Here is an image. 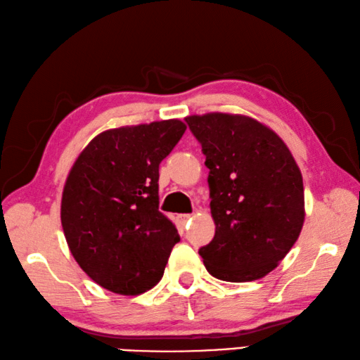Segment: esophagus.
Instances as JSON below:
<instances>
[{
    "label": "esophagus",
    "mask_w": 360,
    "mask_h": 360,
    "mask_svg": "<svg viewBox=\"0 0 360 360\" xmlns=\"http://www.w3.org/2000/svg\"><path fill=\"white\" fill-rule=\"evenodd\" d=\"M191 221V215H176V224L180 228H185V226Z\"/></svg>",
    "instance_id": "esophagus-1"
}]
</instances>
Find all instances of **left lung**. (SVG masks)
Instances as JSON below:
<instances>
[{
	"label": "left lung",
	"mask_w": 360,
	"mask_h": 360,
	"mask_svg": "<svg viewBox=\"0 0 360 360\" xmlns=\"http://www.w3.org/2000/svg\"><path fill=\"white\" fill-rule=\"evenodd\" d=\"M209 167L215 237L199 250L218 280L245 283L278 266L305 219L300 169L278 134L257 120L213 112L186 117Z\"/></svg>",
	"instance_id": "8db88e82"
}]
</instances>
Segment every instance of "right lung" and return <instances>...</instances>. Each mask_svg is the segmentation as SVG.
Returning a JSON list of instances; mask_svg holds the SVG:
<instances>
[{
	"instance_id": "add662e5",
	"label": "right lung",
	"mask_w": 360,
	"mask_h": 360,
	"mask_svg": "<svg viewBox=\"0 0 360 360\" xmlns=\"http://www.w3.org/2000/svg\"><path fill=\"white\" fill-rule=\"evenodd\" d=\"M185 129L162 120L104 131L69 170L63 232L80 269L104 289L137 295L162 278L180 236L158 210L160 164Z\"/></svg>"
}]
</instances>
